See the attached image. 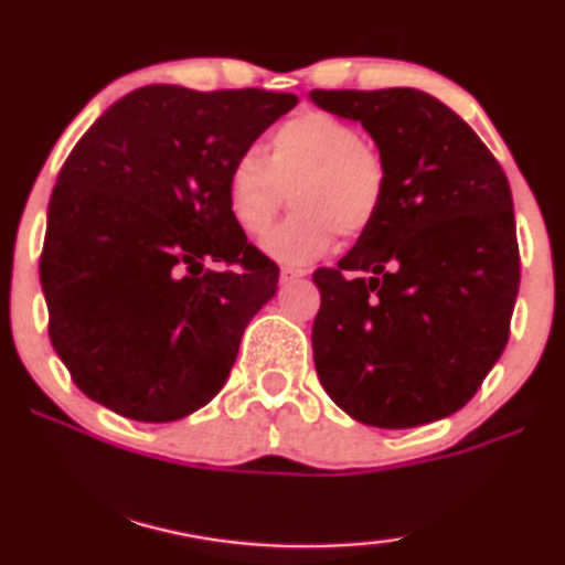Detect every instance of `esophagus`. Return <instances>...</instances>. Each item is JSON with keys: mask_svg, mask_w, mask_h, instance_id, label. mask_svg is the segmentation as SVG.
I'll return each mask as SVG.
<instances>
[{"mask_svg": "<svg viewBox=\"0 0 565 565\" xmlns=\"http://www.w3.org/2000/svg\"><path fill=\"white\" fill-rule=\"evenodd\" d=\"M300 277H306V269H292V267H285L280 273V282L288 285V282H296Z\"/></svg>", "mask_w": 565, "mask_h": 565, "instance_id": "esophagus-1", "label": "esophagus"}]
</instances>
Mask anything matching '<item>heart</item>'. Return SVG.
Returning a JSON list of instances; mask_svg holds the SVG:
<instances>
[{"label": "heart", "mask_w": 565, "mask_h": 565, "mask_svg": "<svg viewBox=\"0 0 565 565\" xmlns=\"http://www.w3.org/2000/svg\"><path fill=\"white\" fill-rule=\"evenodd\" d=\"M390 192L386 160L361 129L327 111H303L267 139V158L244 150L228 168L225 194L236 223L262 236L288 202L296 212L265 238L282 265H309L337 233L361 238L379 223Z\"/></svg>", "instance_id": "b5f03b06"}]
</instances>
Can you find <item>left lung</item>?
<instances>
[{
  "label": "left lung",
  "instance_id": "8db88e82",
  "mask_svg": "<svg viewBox=\"0 0 565 565\" xmlns=\"http://www.w3.org/2000/svg\"><path fill=\"white\" fill-rule=\"evenodd\" d=\"M361 121L386 160L379 223L313 273V363L337 407L376 428H415L475 397L509 342L519 292L507 173L434 95L311 90Z\"/></svg>",
  "mask_w": 565,
  "mask_h": 565
}]
</instances>
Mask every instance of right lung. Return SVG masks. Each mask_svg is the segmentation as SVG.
<instances>
[{
	"label": "right lung",
	"mask_w": 565,
	"mask_h": 565,
	"mask_svg": "<svg viewBox=\"0 0 565 565\" xmlns=\"http://www.w3.org/2000/svg\"><path fill=\"white\" fill-rule=\"evenodd\" d=\"M296 104L256 87L148 85L116 100L64 160L41 288L51 345L93 402L171 423L223 390L280 277L231 215L228 168Z\"/></svg>",
	"instance_id": "1"
}]
</instances>
